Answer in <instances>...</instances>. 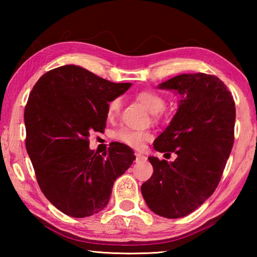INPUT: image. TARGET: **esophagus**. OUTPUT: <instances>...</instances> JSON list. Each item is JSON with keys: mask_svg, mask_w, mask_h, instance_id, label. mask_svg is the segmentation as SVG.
<instances>
[{"mask_svg": "<svg viewBox=\"0 0 257 257\" xmlns=\"http://www.w3.org/2000/svg\"><path fill=\"white\" fill-rule=\"evenodd\" d=\"M145 160H146V156L136 153V162H142V161H145Z\"/></svg>", "mask_w": 257, "mask_h": 257, "instance_id": "esophagus-1", "label": "esophagus"}]
</instances>
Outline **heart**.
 <instances>
[{
  "label": "heart",
  "mask_w": 257,
  "mask_h": 257,
  "mask_svg": "<svg viewBox=\"0 0 257 257\" xmlns=\"http://www.w3.org/2000/svg\"><path fill=\"white\" fill-rule=\"evenodd\" d=\"M137 99L151 113H153V114L160 113L163 110L165 105L164 98L158 93L151 92V90H143V92L138 93ZM120 107H121L120 98L119 97L113 98L112 101L107 104V108H106L107 118L108 119L115 118V116L119 114ZM115 138L118 139L119 142L123 143V144L133 147V149H141L143 143L146 141H150L151 135L146 132H138V130L122 128L115 134Z\"/></svg>",
  "instance_id": "b5f03b06"
}]
</instances>
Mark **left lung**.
<instances>
[{
	"label": "left lung",
	"mask_w": 257,
	"mask_h": 257,
	"mask_svg": "<svg viewBox=\"0 0 257 257\" xmlns=\"http://www.w3.org/2000/svg\"><path fill=\"white\" fill-rule=\"evenodd\" d=\"M158 88L180 95L176 114L153 144L177 159L150 156L154 171L142 194L155 214L178 219L201 206L219 185L233 145L236 107L227 86L206 73H182Z\"/></svg>",
	"instance_id": "obj_1"
}]
</instances>
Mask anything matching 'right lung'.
<instances>
[{"mask_svg": "<svg viewBox=\"0 0 257 257\" xmlns=\"http://www.w3.org/2000/svg\"><path fill=\"white\" fill-rule=\"evenodd\" d=\"M130 86L67 64L33 87L24 114L26 149L43 194L64 214L86 217L102 211L114 181L136 159L122 143H112L101 155L88 142L90 133L105 128L108 102Z\"/></svg>", "mask_w": 257, "mask_h": 257, "instance_id": "obj_1", "label": "right lung"}]
</instances>
